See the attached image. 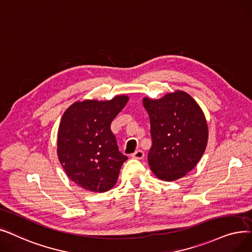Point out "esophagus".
<instances>
[{"label":"esophagus","instance_id":"esophagus-1","mask_svg":"<svg viewBox=\"0 0 252 252\" xmlns=\"http://www.w3.org/2000/svg\"><path fill=\"white\" fill-rule=\"evenodd\" d=\"M131 157H132L133 159H143V157H145V153H143L141 150H137L135 151L132 155H131Z\"/></svg>","mask_w":252,"mask_h":252}]
</instances>
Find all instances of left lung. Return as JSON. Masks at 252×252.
<instances>
[{"label": "left lung", "mask_w": 252, "mask_h": 252, "mask_svg": "<svg viewBox=\"0 0 252 252\" xmlns=\"http://www.w3.org/2000/svg\"><path fill=\"white\" fill-rule=\"evenodd\" d=\"M151 123L152 148L148 161L158 178L172 182L185 176L205 152L208 127L194 98L184 91L161 99L143 98Z\"/></svg>", "instance_id": "1"}]
</instances>
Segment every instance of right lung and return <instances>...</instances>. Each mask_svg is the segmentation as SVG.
<instances>
[{
    "label": "right lung",
    "mask_w": 252,
    "mask_h": 252,
    "mask_svg": "<svg viewBox=\"0 0 252 252\" xmlns=\"http://www.w3.org/2000/svg\"><path fill=\"white\" fill-rule=\"evenodd\" d=\"M127 101L125 95L109 101L84 100L64 112L57 155L67 176L79 187L103 193L116 185L127 156L119 151L111 123Z\"/></svg>",
    "instance_id": "obj_1"
}]
</instances>
